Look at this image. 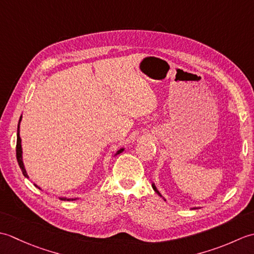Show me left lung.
<instances>
[{
    "instance_id": "left-lung-1",
    "label": "left lung",
    "mask_w": 254,
    "mask_h": 254,
    "mask_svg": "<svg viewBox=\"0 0 254 254\" xmlns=\"http://www.w3.org/2000/svg\"><path fill=\"white\" fill-rule=\"evenodd\" d=\"M152 187H153V189H154V191H155L156 193H157L159 196H161V195H160V193H159V191L157 190V188H156V187H155V185H154V183H153V186H152ZM194 209H195V208H194Z\"/></svg>"
}]
</instances>
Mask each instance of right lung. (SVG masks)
Listing matches in <instances>:
<instances>
[{"label": "right lung", "mask_w": 254, "mask_h": 254, "mask_svg": "<svg viewBox=\"0 0 254 254\" xmlns=\"http://www.w3.org/2000/svg\"><path fill=\"white\" fill-rule=\"evenodd\" d=\"M20 120H21V117L19 119V122H18V127H17V143H16V158H17V161H18V165L20 167L21 171H23V175L25 177H28L27 176V172L25 170V167H24V164H23V157H21V139H20V136H19V123H20ZM123 152V148H121L120 150H118L117 154H120ZM60 199H62V201H73V199L75 198H66V197H60Z\"/></svg>", "instance_id": "add662e5"}]
</instances>
